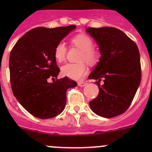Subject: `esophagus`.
<instances>
[{"label": "esophagus", "instance_id": "esophagus-1", "mask_svg": "<svg viewBox=\"0 0 152 152\" xmlns=\"http://www.w3.org/2000/svg\"><path fill=\"white\" fill-rule=\"evenodd\" d=\"M87 83L86 82H84V81H78L77 82V85L79 86V87H84V86L87 85Z\"/></svg>", "mask_w": 152, "mask_h": 152}]
</instances>
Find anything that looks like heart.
Listing matches in <instances>:
<instances>
[{
  "label": "heart",
  "mask_w": 152,
  "mask_h": 152,
  "mask_svg": "<svg viewBox=\"0 0 152 152\" xmlns=\"http://www.w3.org/2000/svg\"><path fill=\"white\" fill-rule=\"evenodd\" d=\"M75 46L81 50L79 61H85L89 64H95L98 61V53L93 49L94 42L87 35L79 34L74 36L71 40ZM67 48L63 42H59L54 49V57L58 62H62L65 59ZM61 75L73 80H80L88 72V67L84 62L64 64L61 68Z\"/></svg>",
  "instance_id": "1"
}]
</instances>
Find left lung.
Segmentation results:
<instances>
[{"label":"left lung","mask_w":152,"mask_h":152,"mask_svg":"<svg viewBox=\"0 0 152 152\" xmlns=\"http://www.w3.org/2000/svg\"><path fill=\"white\" fill-rule=\"evenodd\" d=\"M96 42L101 57L89 79L96 80L99 94L89 103L94 113L104 118L123 113L129 107L141 82L140 55L136 44L114 27L86 29ZM104 79V84L100 80Z\"/></svg>","instance_id":"obj_1"}]
</instances>
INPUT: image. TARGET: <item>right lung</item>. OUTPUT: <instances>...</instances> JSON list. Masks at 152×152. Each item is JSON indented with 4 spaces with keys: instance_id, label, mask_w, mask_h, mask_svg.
Returning a JSON list of instances; mask_svg holds the SVG:
<instances>
[{
    "instance_id": "add662e5",
    "label": "right lung",
    "mask_w": 152,
    "mask_h": 152,
    "mask_svg": "<svg viewBox=\"0 0 152 152\" xmlns=\"http://www.w3.org/2000/svg\"><path fill=\"white\" fill-rule=\"evenodd\" d=\"M75 28V25L34 28L24 34L10 52L12 91L19 103L35 117L45 119L59 115L66 104L67 90L77 85L68 77L57 79L60 69L54 57L57 43ZM49 77L56 80L49 83Z\"/></svg>"
}]
</instances>
